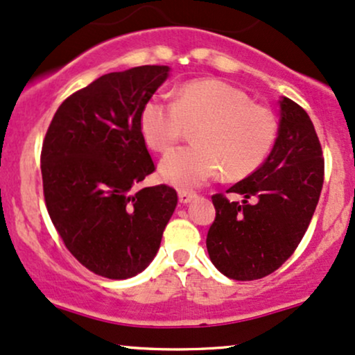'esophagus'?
I'll list each match as a JSON object with an SVG mask.
<instances>
[{
  "label": "esophagus",
  "mask_w": 355,
  "mask_h": 355,
  "mask_svg": "<svg viewBox=\"0 0 355 355\" xmlns=\"http://www.w3.org/2000/svg\"><path fill=\"white\" fill-rule=\"evenodd\" d=\"M195 198V193H190V191H185V190H182V191H178V200H180V203H190L191 200Z\"/></svg>",
  "instance_id": "obj_1"
}]
</instances>
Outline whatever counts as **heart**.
Wrapping results in <instances>:
<instances>
[{
    "mask_svg": "<svg viewBox=\"0 0 355 355\" xmlns=\"http://www.w3.org/2000/svg\"><path fill=\"white\" fill-rule=\"evenodd\" d=\"M140 132L155 152L165 153L196 127V145L170 152L160 175L170 185L193 190L215 178H241L268 159L277 137L275 114L250 94L221 79L182 84L175 101L150 97L140 110Z\"/></svg>",
    "mask_w": 355,
    "mask_h": 355,
    "instance_id": "heart-1",
    "label": "heart"
}]
</instances>
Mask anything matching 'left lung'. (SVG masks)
<instances>
[{
	"label": "left lung",
	"instance_id": "left-lung-1",
	"mask_svg": "<svg viewBox=\"0 0 355 355\" xmlns=\"http://www.w3.org/2000/svg\"><path fill=\"white\" fill-rule=\"evenodd\" d=\"M279 109V130L268 160L226 190L245 200L211 196L216 216L207 234L208 254L236 281L275 272L296 251L321 196L324 157L313 122L288 97H281Z\"/></svg>",
	"mask_w": 355,
	"mask_h": 355
}]
</instances>
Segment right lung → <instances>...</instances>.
Returning <instances> with one entry per match:
<instances>
[{
  "mask_svg": "<svg viewBox=\"0 0 355 355\" xmlns=\"http://www.w3.org/2000/svg\"><path fill=\"white\" fill-rule=\"evenodd\" d=\"M168 66L101 76L55 110L41 148L48 213L71 254L109 279L144 271L177 207L168 185H137L155 172L140 110Z\"/></svg>",
  "mask_w": 355,
  "mask_h": 355,
  "instance_id": "right-lung-1",
  "label": "right lung"
}]
</instances>
